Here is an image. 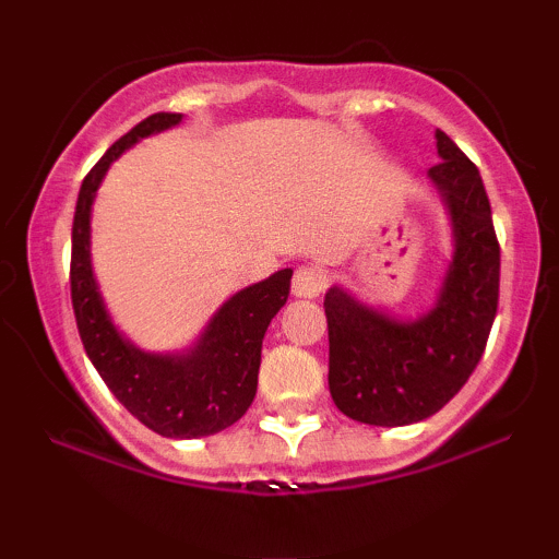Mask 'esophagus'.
Segmentation results:
<instances>
[{"mask_svg":"<svg viewBox=\"0 0 559 559\" xmlns=\"http://www.w3.org/2000/svg\"><path fill=\"white\" fill-rule=\"evenodd\" d=\"M325 286V273L318 271L312 265H301L297 267L292 281V294L299 299H316Z\"/></svg>","mask_w":559,"mask_h":559,"instance_id":"obj_1","label":"esophagus"}]
</instances>
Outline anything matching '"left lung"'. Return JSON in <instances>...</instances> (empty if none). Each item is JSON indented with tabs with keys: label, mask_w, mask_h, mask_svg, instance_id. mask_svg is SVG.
<instances>
[{
	"label": "left lung",
	"mask_w": 559,
	"mask_h": 559,
	"mask_svg": "<svg viewBox=\"0 0 559 559\" xmlns=\"http://www.w3.org/2000/svg\"><path fill=\"white\" fill-rule=\"evenodd\" d=\"M441 163L428 183L452 226V260L431 310L396 318L344 286L325 292L329 389L346 418L409 426L439 413L465 386L486 349L499 299V243L476 165L436 131Z\"/></svg>",
	"instance_id": "8db88e82"
}]
</instances>
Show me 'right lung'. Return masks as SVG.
Instances as JSON below:
<instances>
[{"instance_id": "obj_1", "label": "right lung", "mask_w": 559, "mask_h": 559, "mask_svg": "<svg viewBox=\"0 0 559 559\" xmlns=\"http://www.w3.org/2000/svg\"><path fill=\"white\" fill-rule=\"evenodd\" d=\"M178 112H157L118 139L88 170L73 217L70 297L88 360L133 418L168 439H199L234 426L258 394L262 338L286 305L292 267L223 301L181 352H144L112 323L92 265V207L110 165L141 139L176 128Z\"/></svg>"}]
</instances>
